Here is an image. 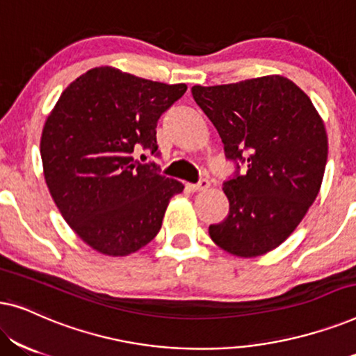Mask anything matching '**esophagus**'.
Listing matches in <instances>:
<instances>
[{
    "label": "esophagus",
    "mask_w": 356,
    "mask_h": 356,
    "mask_svg": "<svg viewBox=\"0 0 356 356\" xmlns=\"http://www.w3.org/2000/svg\"><path fill=\"white\" fill-rule=\"evenodd\" d=\"M211 186V183H209V179H201L199 183H188L186 188L189 189L191 193H197V191H204V189H207Z\"/></svg>",
    "instance_id": "34e87169"
}]
</instances>
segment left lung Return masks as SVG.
Here are the masks:
<instances>
[{"label":"left lung","instance_id":"1","mask_svg":"<svg viewBox=\"0 0 356 356\" xmlns=\"http://www.w3.org/2000/svg\"><path fill=\"white\" fill-rule=\"evenodd\" d=\"M191 92L220 134L227 159L248 163L245 175L236 163L235 177L223 183L230 212L209 235L233 256L266 254L295 232L318 196L327 162L323 118L284 76Z\"/></svg>","mask_w":356,"mask_h":356}]
</instances>
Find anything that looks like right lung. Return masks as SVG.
<instances>
[{
	"mask_svg": "<svg viewBox=\"0 0 356 356\" xmlns=\"http://www.w3.org/2000/svg\"><path fill=\"white\" fill-rule=\"evenodd\" d=\"M116 67L89 70L63 90L42 131L47 186L67 225L106 256H128L157 235L183 183L139 163L157 154V121L186 92Z\"/></svg>",
	"mask_w": 356,
	"mask_h": 356,
	"instance_id": "1",
	"label": "right lung"
}]
</instances>
